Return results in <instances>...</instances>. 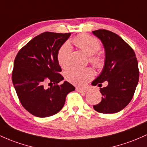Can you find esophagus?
<instances>
[{
  "mask_svg": "<svg viewBox=\"0 0 147 147\" xmlns=\"http://www.w3.org/2000/svg\"><path fill=\"white\" fill-rule=\"evenodd\" d=\"M76 90L77 91L79 92H81V93H85V92H86L88 91V88H76Z\"/></svg>",
  "mask_w": 147,
  "mask_h": 147,
  "instance_id": "1",
  "label": "esophagus"
}]
</instances>
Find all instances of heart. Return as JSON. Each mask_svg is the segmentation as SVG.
<instances>
[{"instance_id": "b5f03b06", "label": "heart", "mask_w": 147, "mask_h": 147, "mask_svg": "<svg viewBox=\"0 0 147 147\" xmlns=\"http://www.w3.org/2000/svg\"><path fill=\"white\" fill-rule=\"evenodd\" d=\"M73 43L89 56V62L96 67H100L103 65V59L97 53L100 49V43L94 37L89 35L82 34L73 39ZM70 45L65 42L59 49L57 54V59L59 65L63 68H67L70 66L71 54ZM93 77V72L89 68L70 69L65 72V79L67 82L76 86H83L86 84Z\"/></svg>"}]
</instances>
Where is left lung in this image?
I'll return each instance as SVG.
<instances>
[{
  "label": "left lung",
  "mask_w": 147,
  "mask_h": 147,
  "mask_svg": "<svg viewBox=\"0 0 147 147\" xmlns=\"http://www.w3.org/2000/svg\"><path fill=\"white\" fill-rule=\"evenodd\" d=\"M102 42L105 52L102 71L94 81L93 86L100 88L102 100L93 106L96 111L103 114L120 112L131 101L139 81V69L133 49L124 40L109 30L105 29L92 32Z\"/></svg>",
  "instance_id": "8db88e82"
}]
</instances>
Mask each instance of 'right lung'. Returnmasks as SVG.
Wrapping results in <instances>:
<instances>
[{"instance_id": "right-lung-1", "label": "right lung", "mask_w": 147, "mask_h": 147, "mask_svg": "<svg viewBox=\"0 0 147 147\" xmlns=\"http://www.w3.org/2000/svg\"><path fill=\"white\" fill-rule=\"evenodd\" d=\"M70 33L45 32L19 50L14 62L12 82L22 106L38 117L56 114L63 107L67 93L75 90L59 74L58 51ZM48 83L49 87L46 84Z\"/></svg>"}]
</instances>
